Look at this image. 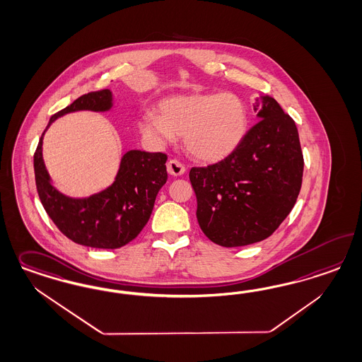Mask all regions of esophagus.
<instances>
[{"label":"esophagus","instance_id":"obj_1","mask_svg":"<svg viewBox=\"0 0 362 362\" xmlns=\"http://www.w3.org/2000/svg\"><path fill=\"white\" fill-rule=\"evenodd\" d=\"M166 168H168V173L175 175V177L185 173V166L180 163V161H177V160H170L168 165H166Z\"/></svg>","mask_w":362,"mask_h":362}]
</instances>
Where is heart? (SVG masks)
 <instances>
[{"label": "heart", "instance_id": "heart-1", "mask_svg": "<svg viewBox=\"0 0 362 362\" xmlns=\"http://www.w3.org/2000/svg\"><path fill=\"white\" fill-rule=\"evenodd\" d=\"M249 113L237 94H189L163 100L158 116H141V134L156 145H165L175 136L185 137L190 156L204 163H217L230 156L244 141Z\"/></svg>", "mask_w": 362, "mask_h": 362}]
</instances>
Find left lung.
I'll list each match as a JSON object with an SVG mask.
<instances>
[{"mask_svg": "<svg viewBox=\"0 0 362 362\" xmlns=\"http://www.w3.org/2000/svg\"><path fill=\"white\" fill-rule=\"evenodd\" d=\"M258 122L222 161L192 168L197 220L204 234L225 247L259 243L292 211L303 184L298 130L270 95L253 105Z\"/></svg>", "mask_w": 362, "mask_h": 362, "instance_id": "obj_1", "label": "left lung"}]
</instances>
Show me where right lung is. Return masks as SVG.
<instances>
[{"instance_id":"right-lung-1","label":"right lung","mask_w":362,"mask_h":362,"mask_svg":"<svg viewBox=\"0 0 362 362\" xmlns=\"http://www.w3.org/2000/svg\"><path fill=\"white\" fill-rule=\"evenodd\" d=\"M112 106L109 89L78 97L50 117L35 153V187L47 216L73 243L98 249L127 245L149 221L157 193L168 180L166 154L129 151L110 187L90 197L71 199L52 185L42 158V139L59 117L78 110L106 112Z\"/></svg>"}]
</instances>
